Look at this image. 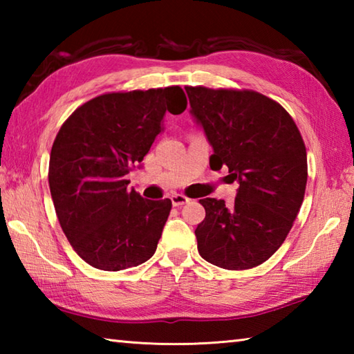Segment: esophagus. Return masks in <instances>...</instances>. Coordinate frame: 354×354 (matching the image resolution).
<instances>
[{
  "label": "esophagus",
  "mask_w": 354,
  "mask_h": 354,
  "mask_svg": "<svg viewBox=\"0 0 354 354\" xmlns=\"http://www.w3.org/2000/svg\"><path fill=\"white\" fill-rule=\"evenodd\" d=\"M171 203H173V206H183V205H185V203H189V198L184 195L175 194V195H171Z\"/></svg>",
  "instance_id": "obj_1"
}]
</instances>
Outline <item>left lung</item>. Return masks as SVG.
<instances>
[{
  "label": "left lung",
  "mask_w": 354,
  "mask_h": 354,
  "mask_svg": "<svg viewBox=\"0 0 354 354\" xmlns=\"http://www.w3.org/2000/svg\"><path fill=\"white\" fill-rule=\"evenodd\" d=\"M192 113L214 148L211 169L226 165L239 183L234 206L203 198L198 253L226 270H247L274 254L301 207L308 156L293 118L248 88L185 87Z\"/></svg>",
  "instance_id": "1"
}]
</instances>
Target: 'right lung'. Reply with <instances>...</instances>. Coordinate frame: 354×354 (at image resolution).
Masks as SVG:
<instances>
[{
  "label": "right lung",
  "mask_w": 354,
  "mask_h": 354,
  "mask_svg": "<svg viewBox=\"0 0 354 354\" xmlns=\"http://www.w3.org/2000/svg\"><path fill=\"white\" fill-rule=\"evenodd\" d=\"M179 86L109 92L88 100L65 120L50 154L51 198L68 242L88 266L127 270L158 248L171 211L128 189V173L162 131L165 112L181 113Z\"/></svg>",
  "instance_id": "obj_1"
}]
</instances>
